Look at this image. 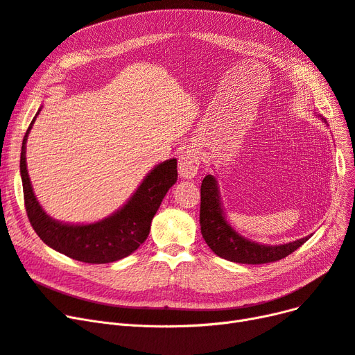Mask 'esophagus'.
<instances>
[{"label": "esophagus", "mask_w": 355, "mask_h": 355, "mask_svg": "<svg viewBox=\"0 0 355 355\" xmlns=\"http://www.w3.org/2000/svg\"><path fill=\"white\" fill-rule=\"evenodd\" d=\"M200 168V155L197 150H187L179 155V173L182 178L192 179Z\"/></svg>", "instance_id": "34e87169"}]
</instances>
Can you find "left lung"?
I'll list each match as a JSON object with an SVG mask.
<instances>
[{
	"label": "left lung",
	"mask_w": 355,
	"mask_h": 355,
	"mask_svg": "<svg viewBox=\"0 0 355 355\" xmlns=\"http://www.w3.org/2000/svg\"><path fill=\"white\" fill-rule=\"evenodd\" d=\"M200 226L204 241L214 254L241 264H264L282 260L311 236L275 247L261 245L242 238L225 220L223 210L220 207L217 182L211 175H207L201 183Z\"/></svg>",
	"instance_id": "8db88e82"
}]
</instances>
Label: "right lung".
<instances>
[{
  "mask_svg": "<svg viewBox=\"0 0 355 355\" xmlns=\"http://www.w3.org/2000/svg\"><path fill=\"white\" fill-rule=\"evenodd\" d=\"M35 119L23 138L20 175L24 209L33 230L48 247L73 260L89 264H105L125 259L148 238L151 220L164 195L178 180L176 158L158 164L146 176L125 207L101 222L92 225H64L48 217L36 201L26 168L24 144Z\"/></svg>",
  "mask_w": 355,
  "mask_h": 355,
  "instance_id": "add662e5",
  "label": "right lung"
}]
</instances>
